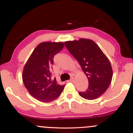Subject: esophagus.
I'll return each instance as SVG.
<instances>
[{"instance_id":"34e87169","label":"esophagus","mask_w":133,"mask_h":133,"mask_svg":"<svg viewBox=\"0 0 133 133\" xmlns=\"http://www.w3.org/2000/svg\"><path fill=\"white\" fill-rule=\"evenodd\" d=\"M73 81H74V78H73V77H71V78L70 79V80H69L68 81L69 82H72Z\"/></svg>"}]
</instances>
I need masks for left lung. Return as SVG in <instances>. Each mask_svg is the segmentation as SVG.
Returning a JSON list of instances; mask_svg holds the SVG:
<instances>
[{
  "instance_id": "left-lung-1",
  "label": "left lung",
  "mask_w": 133,
  "mask_h": 133,
  "mask_svg": "<svg viewBox=\"0 0 133 133\" xmlns=\"http://www.w3.org/2000/svg\"><path fill=\"white\" fill-rule=\"evenodd\" d=\"M64 44L78 61L89 81L88 89L79 94L88 100L98 98L105 92L112 80V70L109 61L99 47L89 39L67 41Z\"/></svg>"
}]
</instances>
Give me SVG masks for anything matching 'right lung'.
I'll use <instances>...</instances> for the list:
<instances>
[{"label":"right lung","mask_w":133,"mask_h":133,"mask_svg":"<svg viewBox=\"0 0 133 133\" xmlns=\"http://www.w3.org/2000/svg\"><path fill=\"white\" fill-rule=\"evenodd\" d=\"M63 42H42L29 58L24 68L22 80L27 91L36 99L49 103L57 98L64 88L52 79L54 57L63 49Z\"/></svg>","instance_id":"obj_1"}]
</instances>
